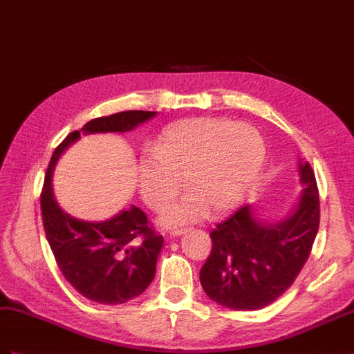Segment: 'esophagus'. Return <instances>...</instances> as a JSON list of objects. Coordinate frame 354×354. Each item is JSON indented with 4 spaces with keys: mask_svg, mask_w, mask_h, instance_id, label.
<instances>
[{
    "mask_svg": "<svg viewBox=\"0 0 354 354\" xmlns=\"http://www.w3.org/2000/svg\"><path fill=\"white\" fill-rule=\"evenodd\" d=\"M186 231H187V228H172V230L169 231V234H171L172 237H176V236L183 234V232H186Z\"/></svg>",
    "mask_w": 354,
    "mask_h": 354,
    "instance_id": "obj_1",
    "label": "esophagus"
}]
</instances>
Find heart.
Returning <instances> with one entry per match:
<instances>
[{"label":"heart","mask_w":354,"mask_h":354,"mask_svg":"<svg viewBox=\"0 0 354 354\" xmlns=\"http://www.w3.org/2000/svg\"><path fill=\"white\" fill-rule=\"evenodd\" d=\"M138 165L142 201L162 212L183 187L189 194L162 214L163 225L204 219L236 207L266 162V144L255 127L228 118L196 117L162 132Z\"/></svg>","instance_id":"heart-1"}]
</instances>
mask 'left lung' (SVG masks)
Returning <instances> with one entry per match:
<instances>
[{
	"instance_id": "8db88e82",
	"label": "left lung",
	"mask_w": 354,
	"mask_h": 354,
	"mask_svg": "<svg viewBox=\"0 0 354 354\" xmlns=\"http://www.w3.org/2000/svg\"><path fill=\"white\" fill-rule=\"evenodd\" d=\"M301 196L286 219L267 223L252 205L237 209L210 232L212 252L201 267V286L216 304L255 311L277 300L305 266L320 225L314 171L299 159Z\"/></svg>"
}]
</instances>
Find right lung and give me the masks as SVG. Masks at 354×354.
<instances>
[{"label":"right lung","mask_w":354,"mask_h":354,"mask_svg":"<svg viewBox=\"0 0 354 354\" xmlns=\"http://www.w3.org/2000/svg\"><path fill=\"white\" fill-rule=\"evenodd\" d=\"M154 115L153 111L117 112L91 120L81 132H127ZM81 132L68 133L50 158L40 195L43 228L59 270L80 295L102 305L126 304L153 281L163 237L135 205L105 222L75 219L59 209L53 191L54 167Z\"/></svg>","instance_id":"add662e5"}]
</instances>
